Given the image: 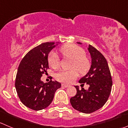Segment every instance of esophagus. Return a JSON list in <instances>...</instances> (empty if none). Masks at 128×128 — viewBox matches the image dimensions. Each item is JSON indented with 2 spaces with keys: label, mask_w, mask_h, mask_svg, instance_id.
I'll use <instances>...</instances> for the list:
<instances>
[{
  "label": "esophagus",
  "mask_w": 128,
  "mask_h": 128,
  "mask_svg": "<svg viewBox=\"0 0 128 128\" xmlns=\"http://www.w3.org/2000/svg\"><path fill=\"white\" fill-rule=\"evenodd\" d=\"M62 86L64 87V88H68V87H69V86L67 85V84H62Z\"/></svg>",
  "instance_id": "obj_1"
}]
</instances>
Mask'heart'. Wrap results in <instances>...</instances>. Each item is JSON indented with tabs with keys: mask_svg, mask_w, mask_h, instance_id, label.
Listing matches in <instances>:
<instances>
[{
	"mask_svg": "<svg viewBox=\"0 0 128 128\" xmlns=\"http://www.w3.org/2000/svg\"><path fill=\"white\" fill-rule=\"evenodd\" d=\"M59 52L64 58L72 59L70 68L72 69L68 70H60L56 75L58 81L65 84H70L79 76L88 72L90 68V62L83 49L74 44H67L59 49ZM48 64L52 69H58L59 67V60L55 52H51L48 57Z\"/></svg>",
	"mask_w": 128,
	"mask_h": 128,
	"instance_id": "obj_1",
	"label": "heart"
}]
</instances>
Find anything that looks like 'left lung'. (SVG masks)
<instances>
[{
  "instance_id": "left-lung-1",
  "label": "left lung",
  "mask_w": 128,
  "mask_h": 128,
  "mask_svg": "<svg viewBox=\"0 0 128 128\" xmlns=\"http://www.w3.org/2000/svg\"><path fill=\"white\" fill-rule=\"evenodd\" d=\"M81 44L80 42H78ZM91 56V66L88 74L79 80L81 86L89 85L88 90L76 86L77 93L70 99L73 108L83 113L89 114L102 108L108 101L112 89V80L108 62L99 50L89 46Z\"/></svg>"
}]
</instances>
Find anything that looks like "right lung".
Instances as JSON below:
<instances>
[{
	"label": "right lung",
	"instance_id": "1",
	"mask_svg": "<svg viewBox=\"0 0 128 128\" xmlns=\"http://www.w3.org/2000/svg\"><path fill=\"white\" fill-rule=\"evenodd\" d=\"M54 42H45L30 50L20 62L15 81L21 102L34 111L44 110L50 104L61 84L50 80L44 83L40 78L49 69L48 57L55 47Z\"/></svg>",
	"mask_w": 128,
	"mask_h": 128
}]
</instances>
